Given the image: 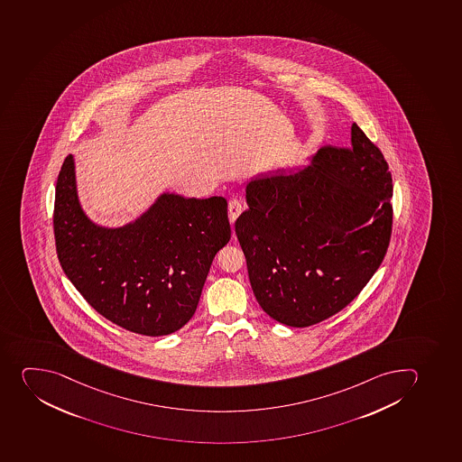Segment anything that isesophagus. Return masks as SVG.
<instances>
[{
  "label": "esophagus",
  "instance_id": "34e87169",
  "mask_svg": "<svg viewBox=\"0 0 462 462\" xmlns=\"http://www.w3.org/2000/svg\"><path fill=\"white\" fill-rule=\"evenodd\" d=\"M245 209V205L242 204L239 199H232L229 202V218L230 221L236 220L237 217L241 216V212Z\"/></svg>",
  "mask_w": 462,
  "mask_h": 462
}]
</instances>
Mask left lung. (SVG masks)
<instances>
[{"mask_svg": "<svg viewBox=\"0 0 462 462\" xmlns=\"http://www.w3.org/2000/svg\"><path fill=\"white\" fill-rule=\"evenodd\" d=\"M391 198L390 166L356 123L351 147L326 145L297 174L251 181L235 232L262 310L301 328L346 308L390 246Z\"/></svg>", "mask_w": 462, "mask_h": 462, "instance_id": "obj_1", "label": "left lung"}]
</instances>
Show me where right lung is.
<instances>
[{"label":"right lung","instance_id":"obj_1","mask_svg":"<svg viewBox=\"0 0 462 462\" xmlns=\"http://www.w3.org/2000/svg\"><path fill=\"white\" fill-rule=\"evenodd\" d=\"M53 232L62 271L85 300L116 326L152 337L193 317L212 260L230 239L221 196L163 195L132 225H94L77 199L71 154L56 181Z\"/></svg>","mask_w":462,"mask_h":462}]
</instances>
